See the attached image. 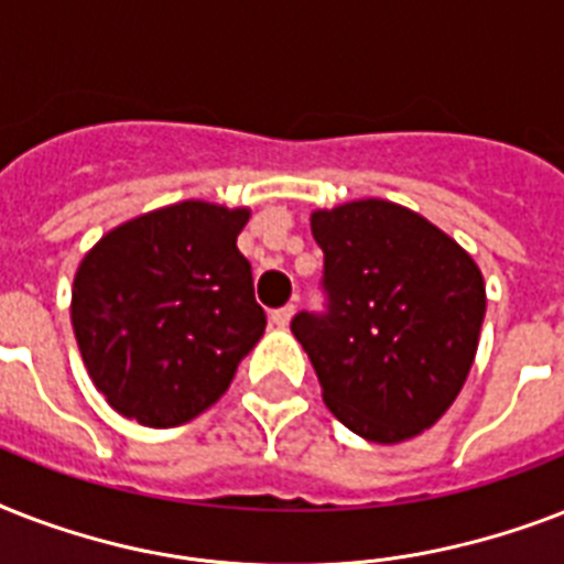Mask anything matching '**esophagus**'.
<instances>
[{"mask_svg":"<svg viewBox=\"0 0 564 564\" xmlns=\"http://www.w3.org/2000/svg\"><path fill=\"white\" fill-rule=\"evenodd\" d=\"M292 316H295V307H292V304H286V307H278V310H272V322L278 327H286L292 322Z\"/></svg>","mask_w":564,"mask_h":564,"instance_id":"1","label":"esophagus"}]
</instances>
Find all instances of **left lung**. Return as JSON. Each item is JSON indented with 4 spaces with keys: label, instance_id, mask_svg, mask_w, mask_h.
Masks as SVG:
<instances>
[{
    "label": "left lung",
    "instance_id": "8db88e82",
    "mask_svg": "<svg viewBox=\"0 0 564 564\" xmlns=\"http://www.w3.org/2000/svg\"><path fill=\"white\" fill-rule=\"evenodd\" d=\"M325 313H299L327 410L357 436L394 445L433 427L471 371L486 283L456 239L383 198L316 210Z\"/></svg>",
    "mask_w": 564,
    "mask_h": 564
}]
</instances>
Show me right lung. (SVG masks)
<instances>
[{
  "label": "right lung",
  "instance_id": "right-lung-1",
  "mask_svg": "<svg viewBox=\"0 0 564 564\" xmlns=\"http://www.w3.org/2000/svg\"><path fill=\"white\" fill-rule=\"evenodd\" d=\"M251 213L178 202L108 230L73 283L87 375L119 415L178 427L219 401L265 330L237 237Z\"/></svg>",
  "mask_w": 564,
  "mask_h": 564
}]
</instances>
